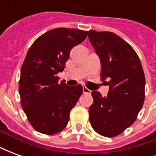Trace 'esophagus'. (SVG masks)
Wrapping results in <instances>:
<instances>
[{"mask_svg":"<svg viewBox=\"0 0 156 156\" xmlns=\"http://www.w3.org/2000/svg\"><path fill=\"white\" fill-rule=\"evenodd\" d=\"M83 94H91V90H89L88 88H86L85 86L83 87Z\"/></svg>","mask_w":156,"mask_h":156,"instance_id":"obj_1","label":"esophagus"}]
</instances>
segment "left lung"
<instances>
[{"label": "left lung", "mask_w": 156, "mask_h": 156, "mask_svg": "<svg viewBox=\"0 0 156 156\" xmlns=\"http://www.w3.org/2000/svg\"><path fill=\"white\" fill-rule=\"evenodd\" d=\"M88 39L100 59L101 79L109 80L106 97L92 92L89 119L98 134L115 137L134 123L143 106L144 71L133 48L115 33L89 31Z\"/></svg>", "instance_id": "left-lung-1"}]
</instances>
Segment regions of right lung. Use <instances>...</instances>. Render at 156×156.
<instances>
[{
  "label": "right lung",
  "instance_id": "add662e5",
  "mask_svg": "<svg viewBox=\"0 0 156 156\" xmlns=\"http://www.w3.org/2000/svg\"><path fill=\"white\" fill-rule=\"evenodd\" d=\"M88 35L78 29H51L29 48L21 69L19 94L27 119L36 130L54 134L64 129L69 114L83 93L81 84L58 82L72 48Z\"/></svg>",
  "mask_w": 156,
  "mask_h": 156
}]
</instances>
